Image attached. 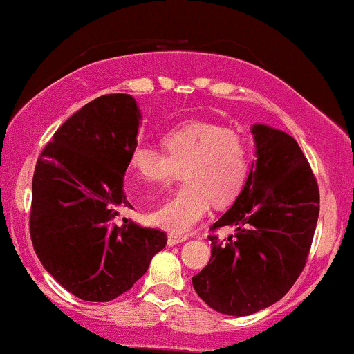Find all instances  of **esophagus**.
Listing matches in <instances>:
<instances>
[{
  "label": "esophagus",
  "instance_id": "obj_1",
  "mask_svg": "<svg viewBox=\"0 0 354 354\" xmlns=\"http://www.w3.org/2000/svg\"><path fill=\"white\" fill-rule=\"evenodd\" d=\"M185 241H186V236H183V234H174V233L168 234V246L180 245V243H185Z\"/></svg>",
  "mask_w": 354,
  "mask_h": 354
}]
</instances>
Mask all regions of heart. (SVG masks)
Wrapping results in <instances>:
<instances>
[{"instance_id": "b5f03b06", "label": "heart", "mask_w": 354, "mask_h": 354, "mask_svg": "<svg viewBox=\"0 0 354 354\" xmlns=\"http://www.w3.org/2000/svg\"><path fill=\"white\" fill-rule=\"evenodd\" d=\"M165 151L136 145L129 169L140 183L165 185L185 174V185L149 214V221L171 233H188L206 216L211 201L226 205L245 185L248 149L231 129L213 123H188L163 140Z\"/></svg>"}]
</instances>
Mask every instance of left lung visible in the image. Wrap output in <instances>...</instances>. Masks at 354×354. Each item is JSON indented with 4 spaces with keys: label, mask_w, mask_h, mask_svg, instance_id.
Segmentation results:
<instances>
[{
    "label": "left lung",
    "mask_w": 354,
    "mask_h": 354,
    "mask_svg": "<svg viewBox=\"0 0 354 354\" xmlns=\"http://www.w3.org/2000/svg\"><path fill=\"white\" fill-rule=\"evenodd\" d=\"M256 160L231 208L213 225L211 259L193 276L198 296L214 311L248 316L279 301L306 265L319 214V191L293 136L251 126Z\"/></svg>",
    "instance_id": "1"
}]
</instances>
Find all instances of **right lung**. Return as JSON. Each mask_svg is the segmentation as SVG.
Wrapping results in <instances>:
<instances>
[{
  "instance_id": "right-lung-1",
  "label": "right lung",
  "mask_w": 354,
  "mask_h": 354,
  "mask_svg": "<svg viewBox=\"0 0 354 354\" xmlns=\"http://www.w3.org/2000/svg\"><path fill=\"white\" fill-rule=\"evenodd\" d=\"M141 111L131 95H104L59 126L33 174L30 231L44 270L84 301H111L166 246L160 230L123 218V178Z\"/></svg>"
}]
</instances>
